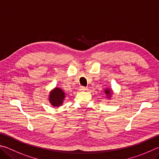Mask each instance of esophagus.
<instances>
[{
  "instance_id": "esophagus-1",
  "label": "esophagus",
  "mask_w": 159,
  "mask_h": 159,
  "mask_svg": "<svg viewBox=\"0 0 159 159\" xmlns=\"http://www.w3.org/2000/svg\"><path fill=\"white\" fill-rule=\"evenodd\" d=\"M80 90L84 91H87V87H80Z\"/></svg>"
}]
</instances>
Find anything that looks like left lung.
Instances as JSON below:
<instances>
[{"instance_id": "8db88e82", "label": "left lung", "mask_w": 159, "mask_h": 159, "mask_svg": "<svg viewBox=\"0 0 159 159\" xmlns=\"http://www.w3.org/2000/svg\"><path fill=\"white\" fill-rule=\"evenodd\" d=\"M104 92H105V94H106V97L108 99L110 98L111 97H112V89H105Z\"/></svg>"}]
</instances>
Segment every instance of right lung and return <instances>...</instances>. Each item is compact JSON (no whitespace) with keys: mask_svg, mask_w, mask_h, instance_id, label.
I'll use <instances>...</instances> for the list:
<instances>
[{"mask_svg":"<svg viewBox=\"0 0 159 159\" xmlns=\"http://www.w3.org/2000/svg\"><path fill=\"white\" fill-rule=\"evenodd\" d=\"M66 98V93L59 87H55L50 91L49 101L52 106L59 107L63 104V100Z\"/></svg>","mask_w":159,"mask_h":159,"instance_id":"add662e5","label":"right lung"}]
</instances>
